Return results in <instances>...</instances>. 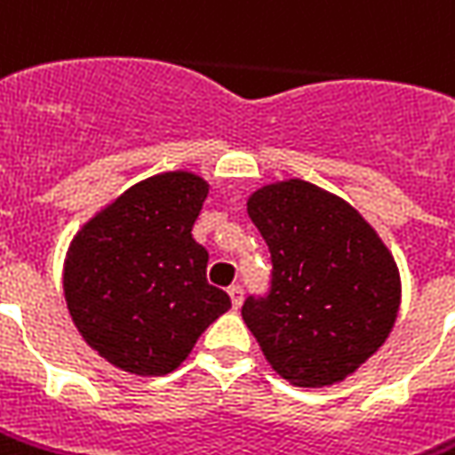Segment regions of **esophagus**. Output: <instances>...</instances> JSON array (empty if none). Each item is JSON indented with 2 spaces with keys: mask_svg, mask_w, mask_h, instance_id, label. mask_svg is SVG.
I'll use <instances>...</instances> for the list:
<instances>
[{
  "mask_svg": "<svg viewBox=\"0 0 455 455\" xmlns=\"http://www.w3.org/2000/svg\"><path fill=\"white\" fill-rule=\"evenodd\" d=\"M228 296H231V304H234V308H239V306L243 304V286H241V283L228 286Z\"/></svg>",
  "mask_w": 455,
  "mask_h": 455,
  "instance_id": "34e87169",
  "label": "esophagus"
}]
</instances>
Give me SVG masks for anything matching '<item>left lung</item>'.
Instances as JSON below:
<instances>
[{
	"instance_id": "obj_1",
	"label": "left lung",
	"mask_w": 455,
	"mask_h": 455,
	"mask_svg": "<svg viewBox=\"0 0 455 455\" xmlns=\"http://www.w3.org/2000/svg\"><path fill=\"white\" fill-rule=\"evenodd\" d=\"M249 216L271 253L268 289L241 306L249 331L283 379L344 381L394 329L391 253L356 209L301 179L259 188Z\"/></svg>"
}]
</instances>
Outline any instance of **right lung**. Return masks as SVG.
Wrapping results in <instances>:
<instances>
[{
	"label": "right lung",
	"instance_id": "1",
	"mask_svg": "<svg viewBox=\"0 0 455 455\" xmlns=\"http://www.w3.org/2000/svg\"><path fill=\"white\" fill-rule=\"evenodd\" d=\"M206 181L169 172L139 181L86 224L64 264V296L84 341L132 373L179 369L209 323L231 308L206 281L191 236Z\"/></svg>",
	"mask_w": 455,
	"mask_h": 455
}]
</instances>
